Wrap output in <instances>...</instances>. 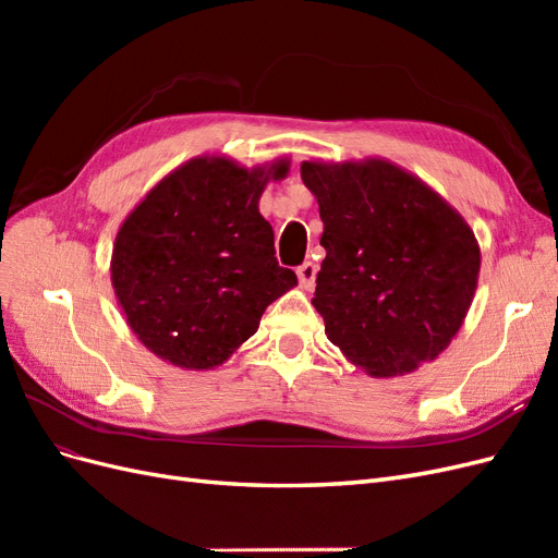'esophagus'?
<instances>
[{"instance_id":"esophagus-1","label":"esophagus","mask_w":558,"mask_h":558,"mask_svg":"<svg viewBox=\"0 0 558 558\" xmlns=\"http://www.w3.org/2000/svg\"><path fill=\"white\" fill-rule=\"evenodd\" d=\"M298 279L302 289H314V281H316V265L314 263H302L298 267Z\"/></svg>"}]
</instances>
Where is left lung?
Instances as JSON below:
<instances>
[{"instance_id":"8db88e82","label":"left lung","mask_w":558,"mask_h":558,"mask_svg":"<svg viewBox=\"0 0 558 558\" xmlns=\"http://www.w3.org/2000/svg\"><path fill=\"white\" fill-rule=\"evenodd\" d=\"M326 258L312 305L328 340L369 377L408 375L461 330L482 253L465 218L386 158L305 160Z\"/></svg>"}]
</instances>
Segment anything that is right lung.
Here are the masks:
<instances>
[{"label": "right lung", "mask_w": 558, "mask_h": 558, "mask_svg": "<svg viewBox=\"0 0 558 558\" xmlns=\"http://www.w3.org/2000/svg\"><path fill=\"white\" fill-rule=\"evenodd\" d=\"M289 158L244 167L197 156L150 189L116 232L111 286L130 330L165 363L223 365L260 316L298 286L275 258V230L258 202Z\"/></svg>", "instance_id": "1"}]
</instances>
